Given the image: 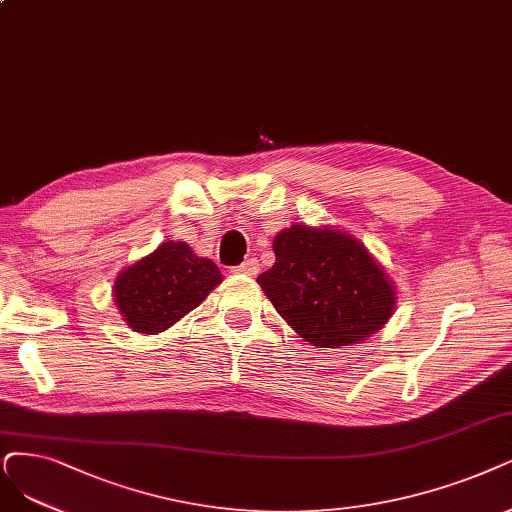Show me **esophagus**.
<instances>
[{"mask_svg":"<svg viewBox=\"0 0 512 512\" xmlns=\"http://www.w3.org/2000/svg\"><path fill=\"white\" fill-rule=\"evenodd\" d=\"M234 272H236V274H244V276H255V274L259 272V261H257L255 257L246 259V261L240 263L238 268H234Z\"/></svg>","mask_w":512,"mask_h":512,"instance_id":"34e87169","label":"esophagus"}]
</instances>
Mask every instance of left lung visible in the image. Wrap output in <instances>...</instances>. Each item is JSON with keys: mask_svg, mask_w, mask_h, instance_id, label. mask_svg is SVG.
I'll return each mask as SVG.
<instances>
[{"mask_svg": "<svg viewBox=\"0 0 512 512\" xmlns=\"http://www.w3.org/2000/svg\"><path fill=\"white\" fill-rule=\"evenodd\" d=\"M257 282L293 331L318 348L363 342L394 312L392 280L363 242L331 227L291 225Z\"/></svg>", "mask_w": 512, "mask_h": 512, "instance_id": "left-lung-1", "label": "left lung"}]
</instances>
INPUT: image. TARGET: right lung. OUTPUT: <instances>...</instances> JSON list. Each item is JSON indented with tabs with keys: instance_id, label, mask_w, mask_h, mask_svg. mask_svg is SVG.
I'll list each match as a JSON object with an SVG mask.
<instances>
[{
	"instance_id": "right-lung-1",
	"label": "right lung",
	"mask_w": 512,
	"mask_h": 512,
	"mask_svg": "<svg viewBox=\"0 0 512 512\" xmlns=\"http://www.w3.org/2000/svg\"><path fill=\"white\" fill-rule=\"evenodd\" d=\"M221 280L211 259L198 257L187 242L168 240L120 272L113 299L132 331L156 335L198 308Z\"/></svg>"
}]
</instances>
